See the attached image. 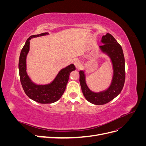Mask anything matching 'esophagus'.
Here are the masks:
<instances>
[{"instance_id":"34e87169","label":"esophagus","mask_w":146,"mask_h":146,"mask_svg":"<svg viewBox=\"0 0 146 146\" xmlns=\"http://www.w3.org/2000/svg\"><path fill=\"white\" fill-rule=\"evenodd\" d=\"M74 64L75 66H76V68L77 69H79V68H80V66H81V62H80V61H79L78 60H77L75 61Z\"/></svg>"}]
</instances>
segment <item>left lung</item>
Returning a JSON list of instances; mask_svg holds the SVG:
<instances>
[{
    "mask_svg": "<svg viewBox=\"0 0 146 146\" xmlns=\"http://www.w3.org/2000/svg\"><path fill=\"white\" fill-rule=\"evenodd\" d=\"M100 42L102 45L99 47V50L108 57L113 68V76L109 86L99 92L91 91L86 83L85 70L79 71L83 96L88 102L95 105L105 104L117 97L123 87L125 77V59L121 46L110 33L102 36Z\"/></svg>",
    "mask_w": 146,
    "mask_h": 146,
    "instance_id": "1",
    "label": "left lung"
}]
</instances>
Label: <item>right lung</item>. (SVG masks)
Instances as JSON below:
<instances>
[{
    "label": "right lung",
    "instance_id": "1",
    "mask_svg": "<svg viewBox=\"0 0 146 146\" xmlns=\"http://www.w3.org/2000/svg\"><path fill=\"white\" fill-rule=\"evenodd\" d=\"M42 33L30 36L21 50L19 60V72L22 86L30 99L39 104H52L58 101L63 94L69 80L70 73L76 70L73 64L61 69L55 78L47 84H36L32 81L27 72V56L30 50V40L34 38L46 36Z\"/></svg>",
    "mask_w": 146,
    "mask_h": 146
}]
</instances>
